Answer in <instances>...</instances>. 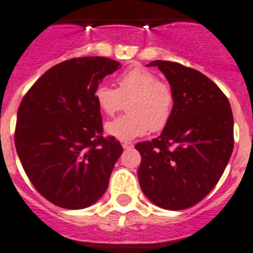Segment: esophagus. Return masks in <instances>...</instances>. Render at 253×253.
<instances>
[{
    "instance_id": "34e87169",
    "label": "esophagus",
    "mask_w": 253,
    "mask_h": 253,
    "mask_svg": "<svg viewBox=\"0 0 253 253\" xmlns=\"http://www.w3.org/2000/svg\"><path fill=\"white\" fill-rule=\"evenodd\" d=\"M122 146H124V149H131L133 146V145H132V142L122 141Z\"/></svg>"
}]
</instances>
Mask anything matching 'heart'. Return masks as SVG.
<instances>
[{"label": "heart", "mask_w": 253, "mask_h": 253, "mask_svg": "<svg viewBox=\"0 0 253 253\" xmlns=\"http://www.w3.org/2000/svg\"><path fill=\"white\" fill-rule=\"evenodd\" d=\"M117 89L99 84L94 99L105 116L124 109L128 113L105 125V131L120 140L136 139L150 129H163L172 118L174 94L170 85L159 80L158 75L141 66H133L117 76Z\"/></svg>", "instance_id": "b5f03b06"}]
</instances>
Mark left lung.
<instances>
[{"label": "left lung", "mask_w": 253, "mask_h": 253, "mask_svg": "<svg viewBox=\"0 0 253 253\" xmlns=\"http://www.w3.org/2000/svg\"><path fill=\"white\" fill-rule=\"evenodd\" d=\"M174 94L172 118L162 135L135 145L141 155L139 182L151 203L183 210L218 183L232 155L233 113L225 94L197 70L153 61Z\"/></svg>", "instance_id": "8db88e82"}]
</instances>
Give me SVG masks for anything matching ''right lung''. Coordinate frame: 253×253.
<instances>
[{
	"label": "right lung",
	"instance_id": "1",
	"mask_svg": "<svg viewBox=\"0 0 253 253\" xmlns=\"http://www.w3.org/2000/svg\"><path fill=\"white\" fill-rule=\"evenodd\" d=\"M107 57H79L50 67L24 95L15 146L35 190L63 209H84L103 196L124 149L103 136L94 90L121 67Z\"/></svg>",
	"mask_w": 253,
	"mask_h": 253
}]
</instances>
